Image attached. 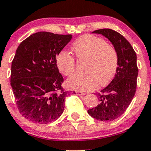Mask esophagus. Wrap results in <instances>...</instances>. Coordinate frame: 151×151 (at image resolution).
<instances>
[{
    "instance_id": "1",
    "label": "esophagus",
    "mask_w": 151,
    "mask_h": 151,
    "mask_svg": "<svg viewBox=\"0 0 151 151\" xmlns=\"http://www.w3.org/2000/svg\"><path fill=\"white\" fill-rule=\"evenodd\" d=\"M76 93H77V95H84V94H86V93L81 92V91H76Z\"/></svg>"
}]
</instances>
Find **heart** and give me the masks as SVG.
<instances>
[{
    "label": "heart",
    "instance_id": "heart-1",
    "mask_svg": "<svg viewBox=\"0 0 151 151\" xmlns=\"http://www.w3.org/2000/svg\"><path fill=\"white\" fill-rule=\"evenodd\" d=\"M78 60H86V74H74L66 81L71 89L91 91L98 84L104 86L113 79L118 67V52L113 45L91 35L79 37L72 45ZM57 65L62 74L70 76L74 72L75 60L72 55L62 51L57 58Z\"/></svg>",
    "mask_w": 151,
    "mask_h": 151
}]
</instances>
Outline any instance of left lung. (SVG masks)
I'll return each mask as SVG.
<instances>
[{
	"instance_id": "8db88e82",
	"label": "left lung",
	"mask_w": 151,
	"mask_h": 151,
	"mask_svg": "<svg viewBox=\"0 0 151 151\" xmlns=\"http://www.w3.org/2000/svg\"><path fill=\"white\" fill-rule=\"evenodd\" d=\"M92 33L101 34L111 42L118 52L119 61L113 80L96 93L99 104L87 112L96 120L113 121L126 111L136 93L138 73L136 54L129 41L111 29H100Z\"/></svg>"
}]
</instances>
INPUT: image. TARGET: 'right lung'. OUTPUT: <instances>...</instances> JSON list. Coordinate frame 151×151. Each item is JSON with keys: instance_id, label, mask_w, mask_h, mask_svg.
Instances as JSON below:
<instances>
[{"instance_id": "1", "label": "right lung", "mask_w": 151, "mask_h": 151, "mask_svg": "<svg viewBox=\"0 0 151 151\" xmlns=\"http://www.w3.org/2000/svg\"><path fill=\"white\" fill-rule=\"evenodd\" d=\"M72 37L71 35L38 32L17 48L12 62L10 85L19 111L26 119L46 124L63 113L65 99L70 93L62 87L64 79L56 57Z\"/></svg>"}]
</instances>
